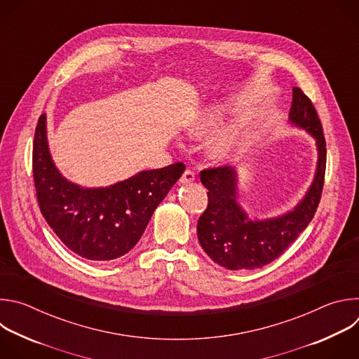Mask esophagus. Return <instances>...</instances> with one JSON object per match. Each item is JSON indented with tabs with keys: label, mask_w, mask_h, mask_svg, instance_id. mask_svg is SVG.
<instances>
[{
	"label": "esophagus",
	"mask_w": 359,
	"mask_h": 359,
	"mask_svg": "<svg viewBox=\"0 0 359 359\" xmlns=\"http://www.w3.org/2000/svg\"><path fill=\"white\" fill-rule=\"evenodd\" d=\"M194 172L193 170H190V169H186L184 172H183V175H182V177H180V183H183V184H187V183H191L193 180H194Z\"/></svg>",
	"instance_id": "esophagus-1"
}]
</instances>
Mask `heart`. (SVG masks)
<instances>
[{"label":"heart","instance_id":"b5f03b06","mask_svg":"<svg viewBox=\"0 0 359 359\" xmlns=\"http://www.w3.org/2000/svg\"><path fill=\"white\" fill-rule=\"evenodd\" d=\"M212 125H215V123H210L208 126H212ZM208 126L198 128L197 130H194V135L201 136L203 133H206L208 132ZM238 146H240V143H238L236 136H226V137H223L220 142H217L215 144L213 151H215V155L219 156V158H229V156L233 155V153L237 151Z\"/></svg>","mask_w":359,"mask_h":359}]
</instances>
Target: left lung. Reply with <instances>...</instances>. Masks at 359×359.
I'll return each mask as SVG.
<instances>
[{"label":"left lung","mask_w":359,"mask_h":359,"mask_svg":"<svg viewBox=\"0 0 359 359\" xmlns=\"http://www.w3.org/2000/svg\"><path fill=\"white\" fill-rule=\"evenodd\" d=\"M290 121L309 130L318 146L314 183L292 212L271 220L251 222L236 201L233 169L219 166L200 172V180L209 190V204L197 222L198 241L209 257L227 270H252L274 262L310 224L318 209L327 166L325 137L314 104L297 86L292 88Z\"/></svg>","instance_id":"1"}]
</instances>
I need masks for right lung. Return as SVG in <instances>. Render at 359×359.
<instances>
[{
	"instance_id": "obj_1",
	"label": "right lung",
	"mask_w": 359,
	"mask_h": 359,
	"mask_svg": "<svg viewBox=\"0 0 359 359\" xmlns=\"http://www.w3.org/2000/svg\"><path fill=\"white\" fill-rule=\"evenodd\" d=\"M184 168L177 162L105 189H82L54 166L46 144L45 115L38 119L32 149L38 206L58 238L86 260L109 262L130 251Z\"/></svg>"
}]
</instances>
